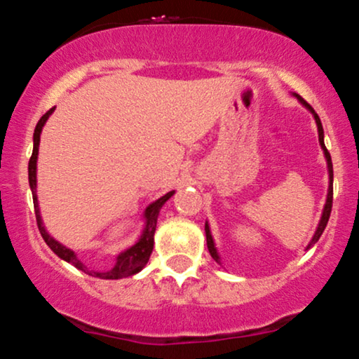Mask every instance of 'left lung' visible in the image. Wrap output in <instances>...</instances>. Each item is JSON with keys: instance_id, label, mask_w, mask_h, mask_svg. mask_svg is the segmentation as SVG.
Instances as JSON below:
<instances>
[{"instance_id": "obj_1", "label": "left lung", "mask_w": 359, "mask_h": 359, "mask_svg": "<svg viewBox=\"0 0 359 359\" xmlns=\"http://www.w3.org/2000/svg\"><path fill=\"white\" fill-rule=\"evenodd\" d=\"M293 97H297V100L300 102V104L305 107L306 110H309L310 114L313 116L315 119V124H317V131H318V143H320V148L322 151H324V156H325V161H327V173H329V189H327V198H325V204H324V210H322V216H320V222H318L317 228H315V233L312 240L309 242V245L305 247V250L312 249V247L315 245V243L318 242V238H320V235L324 233L325 226H327V222H329V216H330V210H332V184H334V172H332V160H330V155L329 151H327L325 148V143H324V128H322V122L320 119H318V116L315 114V110L310 107L309 104H306L303 98L298 95V93H293ZM204 231H206V243H208V250H210L211 257L215 259L216 262L222 266V257H219V252L218 249H216V243H215V238H212L211 235V228H210V223L206 222V224H204Z\"/></svg>"}]
</instances>
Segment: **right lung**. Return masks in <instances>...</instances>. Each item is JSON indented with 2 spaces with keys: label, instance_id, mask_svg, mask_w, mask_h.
<instances>
[{
  "label": "right lung",
  "instance_id": "obj_1",
  "mask_svg": "<svg viewBox=\"0 0 359 359\" xmlns=\"http://www.w3.org/2000/svg\"><path fill=\"white\" fill-rule=\"evenodd\" d=\"M53 107L49 112H46L44 116L41 117V121L37 122L34 131V151L32 156H30L29 161V186L30 191H32V198H34V208H35V219H37L39 224V231H41L42 238L44 242L49 245V249L57 255L59 259L62 261L73 264L76 269L83 271L85 274L93 276V278H100V279H121V278H129V276L137 274L144 266H147L149 261V255L153 252V243H155V230H156V219H158L160 210L168 199L175 194V191L167 192L165 196H161L153 203H149L147 206V210L143 211V230H141L140 237L133 245H129L128 249L121 250L119 254L116 255L114 259V264L107 269H92V267L86 266L85 262H81L78 259L76 252L69 247H66L65 243H61L59 240H56L49 231L46 230L44 222H42L41 216V208H39V198H37V158H39V144H41V135L42 129H44L47 119L50 117V114L54 112Z\"/></svg>",
  "mask_w": 359,
  "mask_h": 359
}]
</instances>
